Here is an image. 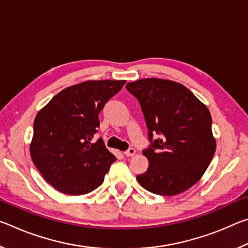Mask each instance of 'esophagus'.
<instances>
[{"label": "esophagus", "instance_id": "obj_1", "mask_svg": "<svg viewBox=\"0 0 248 248\" xmlns=\"http://www.w3.org/2000/svg\"><path fill=\"white\" fill-rule=\"evenodd\" d=\"M134 154H136V150H134L133 148H129V149L124 152L125 156H133Z\"/></svg>", "mask_w": 248, "mask_h": 248}]
</instances>
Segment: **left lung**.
Masks as SVG:
<instances>
[{"mask_svg":"<svg viewBox=\"0 0 248 248\" xmlns=\"http://www.w3.org/2000/svg\"><path fill=\"white\" fill-rule=\"evenodd\" d=\"M125 89L139 100L149 130L150 146L143 155L150 165L138 182L161 196L189 189L216 152L209 109L186 86L169 79L142 78Z\"/></svg>","mask_w":248,"mask_h":248,"instance_id":"1","label":"left lung"}]
</instances>
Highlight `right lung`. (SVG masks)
I'll return each mask as SVG.
<instances>
[{
	"mask_svg": "<svg viewBox=\"0 0 248 248\" xmlns=\"http://www.w3.org/2000/svg\"><path fill=\"white\" fill-rule=\"evenodd\" d=\"M124 83L104 79L66 87L37 114L31 156L44 178L62 194L95 190L116 161L103 139L92 140L99 112Z\"/></svg>",
	"mask_w": 248,
	"mask_h": 248,
	"instance_id": "right-lung-1",
	"label": "right lung"
}]
</instances>
